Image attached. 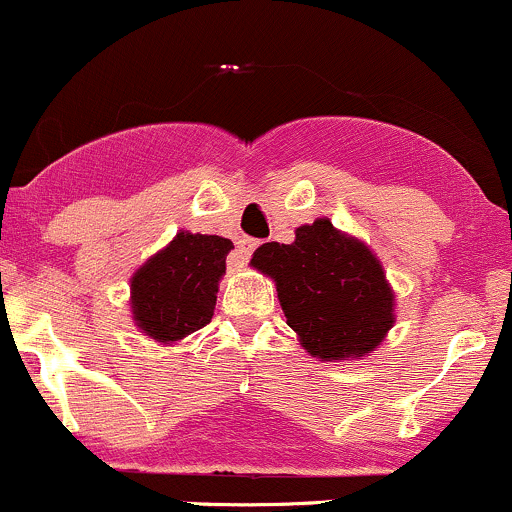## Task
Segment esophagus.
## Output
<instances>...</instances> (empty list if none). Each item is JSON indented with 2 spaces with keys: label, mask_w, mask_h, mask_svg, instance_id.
Masks as SVG:
<instances>
[{
  "label": "esophagus",
  "mask_w": 512,
  "mask_h": 512,
  "mask_svg": "<svg viewBox=\"0 0 512 512\" xmlns=\"http://www.w3.org/2000/svg\"><path fill=\"white\" fill-rule=\"evenodd\" d=\"M255 248H257V240H252V238H240L238 245H236V257H238V262H240V264L248 262L252 252H255Z\"/></svg>",
  "instance_id": "obj_1"
}]
</instances>
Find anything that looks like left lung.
<instances>
[{
    "mask_svg": "<svg viewBox=\"0 0 512 512\" xmlns=\"http://www.w3.org/2000/svg\"><path fill=\"white\" fill-rule=\"evenodd\" d=\"M252 264L276 281L286 322L317 358L366 356L395 322L380 262L327 219L296 228L291 245L264 243Z\"/></svg>",
    "mask_w": 512,
    "mask_h": 512,
    "instance_id": "left-lung-1",
    "label": "left lung"
}]
</instances>
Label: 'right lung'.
Segmentation results:
<instances>
[{
	"label": "right lung",
	"instance_id": "1",
	"mask_svg": "<svg viewBox=\"0 0 512 512\" xmlns=\"http://www.w3.org/2000/svg\"><path fill=\"white\" fill-rule=\"evenodd\" d=\"M231 248V240L221 236L178 233L132 276L137 325L166 344L209 325Z\"/></svg>",
	"mask_w": 512,
	"mask_h": 512
}]
</instances>
